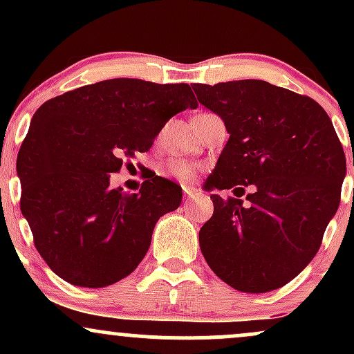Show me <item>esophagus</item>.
I'll use <instances>...</instances> for the list:
<instances>
[{
	"mask_svg": "<svg viewBox=\"0 0 354 354\" xmlns=\"http://www.w3.org/2000/svg\"><path fill=\"white\" fill-rule=\"evenodd\" d=\"M194 196H196V194H194V191H191V189H185V200H186V201L194 200Z\"/></svg>",
	"mask_w": 354,
	"mask_h": 354,
	"instance_id": "esophagus-1",
	"label": "esophagus"
}]
</instances>
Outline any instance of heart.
I'll use <instances>...</instances> for the list:
<instances>
[{
    "label": "heart",
    "mask_w": 354,
    "mask_h": 354,
    "mask_svg": "<svg viewBox=\"0 0 354 354\" xmlns=\"http://www.w3.org/2000/svg\"><path fill=\"white\" fill-rule=\"evenodd\" d=\"M166 173L169 176L176 178L178 181L185 183V185H189L196 180L198 176V165L191 163V161L186 160H171L168 165H166Z\"/></svg>",
    "instance_id": "obj_1"
}]
</instances>
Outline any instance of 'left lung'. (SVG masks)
<instances>
[{
	"label": "left lung",
	"mask_w": 354,
	"mask_h": 354,
	"mask_svg": "<svg viewBox=\"0 0 354 354\" xmlns=\"http://www.w3.org/2000/svg\"><path fill=\"white\" fill-rule=\"evenodd\" d=\"M198 101L225 121L230 140L209 174L213 216L200 230L211 270L243 293H268L315 258L336 214L346 156L315 100L268 81L194 84ZM252 191L248 201L239 196Z\"/></svg>",
	"instance_id": "8db88e82"
}]
</instances>
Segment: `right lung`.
Instances as JSON below:
<instances>
[{"instance_id": "right-lung-1", "label": "right lung", "mask_w": 354, "mask_h": 354, "mask_svg": "<svg viewBox=\"0 0 354 354\" xmlns=\"http://www.w3.org/2000/svg\"><path fill=\"white\" fill-rule=\"evenodd\" d=\"M196 106L189 84L116 78L38 108L16 160L19 206L36 250L59 278L103 288L136 270L154 225L181 205L183 191L153 176L128 194L109 186V174L148 151L168 120Z\"/></svg>"}]
</instances>
